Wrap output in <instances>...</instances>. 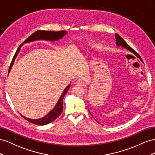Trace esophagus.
I'll list each match as a JSON object with an SVG mask.
<instances>
[{
    "label": "esophagus",
    "instance_id": "esophagus-1",
    "mask_svg": "<svg viewBox=\"0 0 155 155\" xmlns=\"http://www.w3.org/2000/svg\"><path fill=\"white\" fill-rule=\"evenodd\" d=\"M77 84L78 86H84V82L81 80H78L77 81Z\"/></svg>",
    "mask_w": 155,
    "mask_h": 155
}]
</instances>
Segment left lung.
I'll use <instances>...</instances> for the list:
<instances>
[{
    "instance_id": "1",
    "label": "left lung",
    "mask_w": 155,
    "mask_h": 155,
    "mask_svg": "<svg viewBox=\"0 0 155 155\" xmlns=\"http://www.w3.org/2000/svg\"><path fill=\"white\" fill-rule=\"evenodd\" d=\"M115 36H116V45L117 46H122L123 47L127 48V49L130 51L132 52H133V53L136 52L134 51V50L133 49V48H131L129 45H128V44L125 42V41L124 40V39H123L120 36H119V35L116 34V35H115Z\"/></svg>"
}]
</instances>
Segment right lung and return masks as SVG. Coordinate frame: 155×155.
Masks as SVG:
<instances>
[{"mask_svg":"<svg viewBox=\"0 0 155 155\" xmlns=\"http://www.w3.org/2000/svg\"><path fill=\"white\" fill-rule=\"evenodd\" d=\"M66 31L65 30H61V31H58V32H55V31H45V30H37L36 32H34L32 35L25 39V41L24 43H27V42H30V41H33L35 40H37V39H45V40H49V41H55V40H58V39H60L62 38L64 35L66 34ZM23 45V44L19 47V48H17V50L15 52V54L13 58V60L11 62V64L10 65V68H9L8 73L10 72V71L12 67L13 64H14V60L16 58V56L18 54V53L21 49V47ZM70 87V85L68 86L64 90L63 94H61L60 96V99L58 101V103L56 104L54 108H53L51 111L48 113L47 116H45L44 117L41 118V119H29V118H26L24 116H21L23 117L26 120H27L28 121L32 123L35 125H45L48 124V123H51L54 120L58 117L60 115L62 112L63 110V99L66 93L68 92V89Z\"/></svg>","mask_w":155,"mask_h":155,"instance_id":"add662e5","label":"right lung"}]
</instances>
